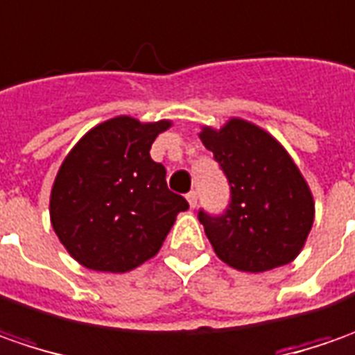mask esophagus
Instances as JSON below:
<instances>
[{
  "label": "esophagus",
  "mask_w": 355,
  "mask_h": 355,
  "mask_svg": "<svg viewBox=\"0 0 355 355\" xmlns=\"http://www.w3.org/2000/svg\"><path fill=\"white\" fill-rule=\"evenodd\" d=\"M187 200H189L190 208L194 210V208H196V204H198V194H196V190H192V192L187 194Z\"/></svg>",
  "instance_id": "1"
}]
</instances>
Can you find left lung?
Segmentation results:
<instances>
[{
    "label": "left lung",
    "instance_id": "obj_1",
    "mask_svg": "<svg viewBox=\"0 0 355 355\" xmlns=\"http://www.w3.org/2000/svg\"><path fill=\"white\" fill-rule=\"evenodd\" d=\"M200 139L214 153L232 192L222 216L198 212L216 255L248 273L293 261L311 234L314 200L285 147L239 117L220 129L202 128Z\"/></svg>",
    "mask_w": 355,
    "mask_h": 355
}]
</instances>
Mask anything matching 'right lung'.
Segmentation results:
<instances>
[{
	"instance_id": "obj_1",
	"label": "right lung",
	"mask_w": 355,
	"mask_h": 355,
	"mask_svg": "<svg viewBox=\"0 0 355 355\" xmlns=\"http://www.w3.org/2000/svg\"><path fill=\"white\" fill-rule=\"evenodd\" d=\"M168 119L141 123L117 116L92 128L72 147L51 190V224L84 267L125 273L161 250L189 202L166 187L151 145Z\"/></svg>"
}]
</instances>
